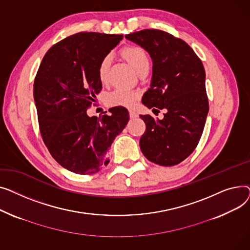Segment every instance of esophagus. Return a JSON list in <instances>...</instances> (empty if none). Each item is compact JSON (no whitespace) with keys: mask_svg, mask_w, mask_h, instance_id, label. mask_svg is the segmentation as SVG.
<instances>
[{"mask_svg":"<svg viewBox=\"0 0 250 250\" xmlns=\"http://www.w3.org/2000/svg\"><path fill=\"white\" fill-rule=\"evenodd\" d=\"M129 116H130L131 119H135L138 117V115L134 111H129Z\"/></svg>","mask_w":250,"mask_h":250,"instance_id":"esophagus-1","label":"esophagus"}]
</instances>
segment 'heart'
Returning <instances> with one entry per match:
<instances>
[{"mask_svg":"<svg viewBox=\"0 0 250 250\" xmlns=\"http://www.w3.org/2000/svg\"><path fill=\"white\" fill-rule=\"evenodd\" d=\"M123 55L126 60L135 68L137 72L142 69L149 67V60L146 52L137 46H129L123 50ZM112 57L110 54L105 55L102 58L99 64L98 75L102 83H105L108 79L109 67L111 64ZM139 94L136 91L124 89V87H117L106 96L107 104L111 107H125L130 108L135 104Z\"/></svg>","mask_w":250,"mask_h":250,"instance_id":"b5f03b06","label":"heart"}]
</instances>
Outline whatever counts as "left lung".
<instances>
[{"instance_id":"obj_1","label":"left lung","mask_w":250,"mask_h":250,"mask_svg":"<svg viewBox=\"0 0 250 250\" xmlns=\"http://www.w3.org/2000/svg\"><path fill=\"white\" fill-rule=\"evenodd\" d=\"M125 38L152 60L150 87L142 97L143 105L152 111L167 110L163 120L140 115L146 125L140 149L156 165H179L197 147L209 112L203 63L188 44L165 31L145 29Z\"/></svg>"}]
</instances>
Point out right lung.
I'll list each match as a JSON object with an SVG mask.
<instances>
[{
  "label": "right lung",
  "mask_w": 250,
  "mask_h": 250,
  "mask_svg": "<svg viewBox=\"0 0 250 250\" xmlns=\"http://www.w3.org/2000/svg\"><path fill=\"white\" fill-rule=\"evenodd\" d=\"M122 39L96 32L71 35L46 52L37 71L33 96L40 133L52 157L69 171L92 174L106 167L109 147L129 121L124 107L99 118L86 114L102 90V58Z\"/></svg>",
  "instance_id": "add662e5"
}]
</instances>
